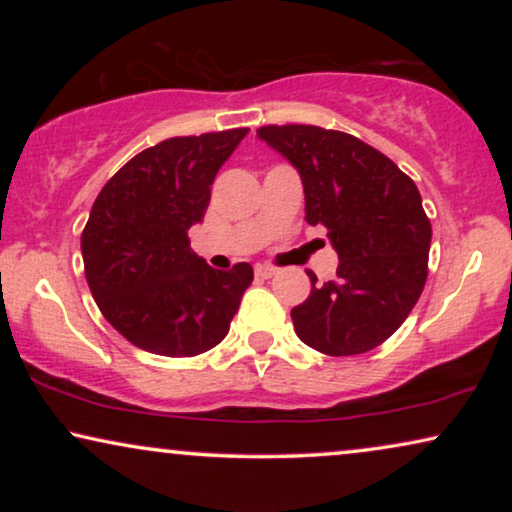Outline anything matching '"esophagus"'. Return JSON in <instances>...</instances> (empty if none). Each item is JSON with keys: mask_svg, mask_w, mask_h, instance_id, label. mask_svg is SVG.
<instances>
[{"mask_svg": "<svg viewBox=\"0 0 512 512\" xmlns=\"http://www.w3.org/2000/svg\"><path fill=\"white\" fill-rule=\"evenodd\" d=\"M254 272H256V277L270 279V277L277 275V268H272V265H256Z\"/></svg>", "mask_w": 512, "mask_h": 512, "instance_id": "esophagus-1", "label": "esophagus"}]
</instances>
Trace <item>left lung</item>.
Segmentation results:
<instances>
[{
	"mask_svg": "<svg viewBox=\"0 0 512 512\" xmlns=\"http://www.w3.org/2000/svg\"><path fill=\"white\" fill-rule=\"evenodd\" d=\"M258 137L298 167L305 221L324 226L338 279L291 310L298 338L328 356L366 354L391 338L422 296L431 221L415 181L359 137L319 125H263Z\"/></svg>",
	"mask_w": 512,
	"mask_h": 512,
	"instance_id": "1",
	"label": "left lung"
}]
</instances>
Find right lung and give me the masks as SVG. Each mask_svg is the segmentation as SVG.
<instances>
[{"instance_id":"1","label":"right lung","mask_w":512,"mask_h":512,"mask_svg":"<svg viewBox=\"0 0 512 512\" xmlns=\"http://www.w3.org/2000/svg\"><path fill=\"white\" fill-rule=\"evenodd\" d=\"M249 128L172 137L128 160L97 195L81 233L83 270L104 319L132 345L195 356L226 338L254 270H214L188 228L205 219L219 167Z\"/></svg>"}]
</instances>
